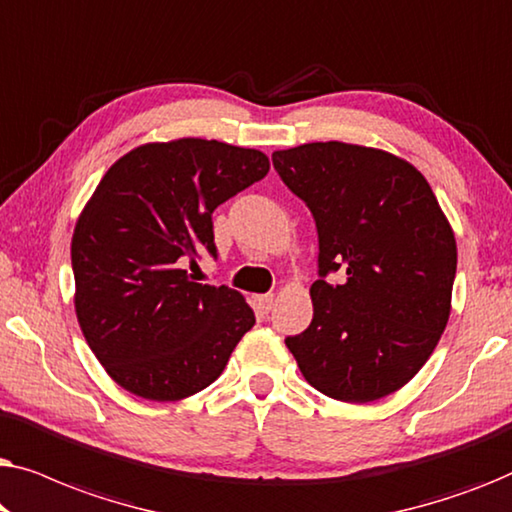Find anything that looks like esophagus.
I'll return each mask as SVG.
<instances>
[{"instance_id":"1","label":"esophagus","mask_w":512,"mask_h":512,"mask_svg":"<svg viewBox=\"0 0 512 512\" xmlns=\"http://www.w3.org/2000/svg\"><path fill=\"white\" fill-rule=\"evenodd\" d=\"M254 303H256V307L261 312H270L272 303H275V296H272V293H263V296H256L254 298Z\"/></svg>"}]
</instances>
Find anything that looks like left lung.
<instances>
[{"label":"left lung","instance_id":"8db88e82","mask_svg":"<svg viewBox=\"0 0 512 512\" xmlns=\"http://www.w3.org/2000/svg\"><path fill=\"white\" fill-rule=\"evenodd\" d=\"M317 223L312 324L286 347L321 394L370 403L419 373L450 319L457 242L408 160L345 142L272 153ZM335 271L338 283H328Z\"/></svg>","mask_w":512,"mask_h":512}]
</instances>
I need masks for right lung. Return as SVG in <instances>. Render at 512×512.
<instances>
[{"mask_svg": "<svg viewBox=\"0 0 512 512\" xmlns=\"http://www.w3.org/2000/svg\"><path fill=\"white\" fill-rule=\"evenodd\" d=\"M268 170L256 149L184 137L137 146L97 184L72 237L74 305L88 347L130 394H198L256 324L242 293L193 282L184 265L216 258L214 209Z\"/></svg>", "mask_w": 512, "mask_h": 512, "instance_id": "right-lung-1", "label": "right lung"}]
</instances>
